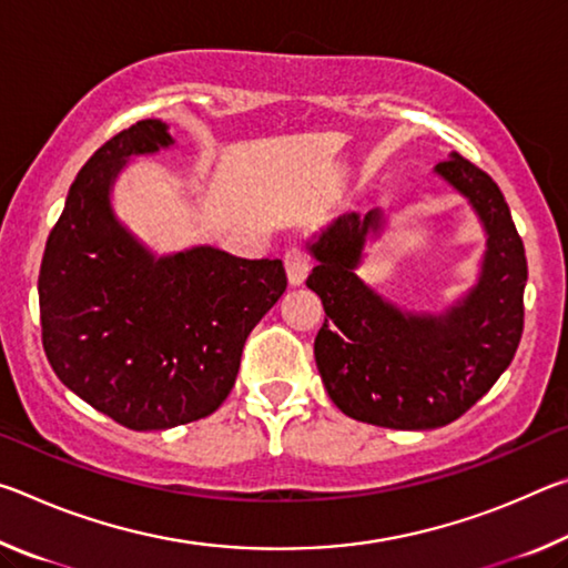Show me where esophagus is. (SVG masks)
Segmentation results:
<instances>
[{
	"label": "esophagus",
	"instance_id": "esophagus-1",
	"mask_svg": "<svg viewBox=\"0 0 568 568\" xmlns=\"http://www.w3.org/2000/svg\"><path fill=\"white\" fill-rule=\"evenodd\" d=\"M285 273L291 285H303V281L311 273V257H307L305 250L291 247L285 253Z\"/></svg>",
	"mask_w": 568,
	"mask_h": 568
}]
</instances>
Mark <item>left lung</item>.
I'll return each instance as SVG.
<instances>
[{"instance_id": "left-lung-1", "label": "left lung", "mask_w": 568, "mask_h": 568, "mask_svg": "<svg viewBox=\"0 0 568 568\" xmlns=\"http://www.w3.org/2000/svg\"><path fill=\"white\" fill-rule=\"evenodd\" d=\"M434 175L466 200L486 235L476 283L446 311H406L361 281L365 245L386 230L381 207L333 217L305 243L318 263L305 285L328 315L315 335L323 386L345 416L371 426L456 420L491 390L521 341L526 253L501 190L456 152Z\"/></svg>"}]
</instances>
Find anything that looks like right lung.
<instances>
[{
    "label": "right lung",
    "mask_w": 568,
    "mask_h": 568,
    "mask_svg": "<svg viewBox=\"0 0 568 568\" xmlns=\"http://www.w3.org/2000/svg\"><path fill=\"white\" fill-rule=\"evenodd\" d=\"M175 145L142 120L74 178L40 271L47 361L67 388L132 430L205 418L233 390L250 331L285 293L281 261L213 245L158 255L122 223L112 187L132 158Z\"/></svg>",
    "instance_id": "right-lung-1"
}]
</instances>
